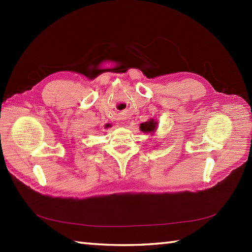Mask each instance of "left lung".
Listing matches in <instances>:
<instances>
[{
  "label": "left lung",
  "instance_id": "left-lung-1",
  "mask_svg": "<svg viewBox=\"0 0 252 252\" xmlns=\"http://www.w3.org/2000/svg\"><path fill=\"white\" fill-rule=\"evenodd\" d=\"M157 127V122L155 120H150L148 122H144L141 123V126H140V129L143 132H153L156 130Z\"/></svg>",
  "mask_w": 252,
  "mask_h": 252
}]
</instances>
